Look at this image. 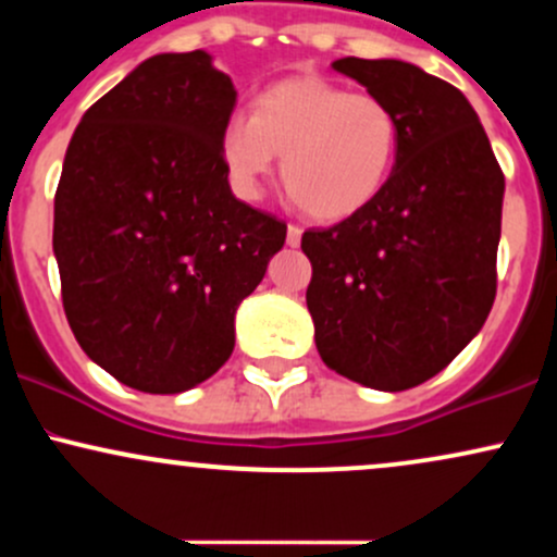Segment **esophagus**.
Returning a JSON list of instances; mask_svg holds the SVG:
<instances>
[{
	"label": "esophagus",
	"instance_id": "esophagus-1",
	"mask_svg": "<svg viewBox=\"0 0 557 557\" xmlns=\"http://www.w3.org/2000/svg\"><path fill=\"white\" fill-rule=\"evenodd\" d=\"M300 235H304V230H300L298 225H287V246L298 248L300 246Z\"/></svg>",
	"mask_w": 557,
	"mask_h": 557
}]
</instances>
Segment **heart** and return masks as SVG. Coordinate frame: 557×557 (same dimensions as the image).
<instances>
[{
	"label": "heart",
	"instance_id": "b5f03b06",
	"mask_svg": "<svg viewBox=\"0 0 557 557\" xmlns=\"http://www.w3.org/2000/svg\"><path fill=\"white\" fill-rule=\"evenodd\" d=\"M283 157V183L314 220L359 214L382 194L400 154V120L385 99L319 75L267 86L253 114H230L220 157L235 194L257 201Z\"/></svg>",
	"mask_w": 557,
	"mask_h": 557
}]
</instances>
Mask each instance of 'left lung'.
Wrapping results in <instances>:
<instances>
[{
  "label": "left lung",
  "mask_w": 557,
  "mask_h": 557,
  "mask_svg": "<svg viewBox=\"0 0 557 557\" xmlns=\"http://www.w3.org/2000/svg\"><path fill=\"white\" fill-rule=\"evenodd\" d=\"M332 67L393 107L400 154L367 209L304 233L306 306L330 369L398 393L443 372L487 322L505 177L456 86L403 60Z\"/></svg>",
  "instance_id": "left-lung-1"
}]
</instances>
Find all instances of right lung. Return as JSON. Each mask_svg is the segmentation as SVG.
I'll list each match as a JSON object with an SVG mask.
<instances>
[{
    "mask_svg": "<svg viewBox=\"0 0 557 557\" xmlns=\"http://www.w3.org/2000/svg\"><path fill=\"white\" fill-rule=\"evenodd\" d=\"M230 75L203 49L154 54L88 107L54 196V257L75 341L123 385L175 395L235 348V311L285 222L233 196L220 131Z\"/></svg>",
    "mask_w": 557,
    "mask_h": 557,
    "instance_id": "obj_1",
    "label": "right lung"
}]
</instances>
